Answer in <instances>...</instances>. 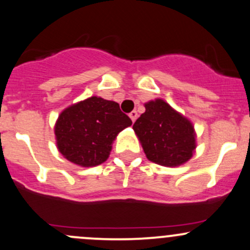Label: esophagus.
Masks as SVG:
<instances>
[{
    "label": "esophagus",
    "mask_w": 250,
    "mask_h": 250,
    "mask_svg": "<svg viewBox=\"0 0 250 250\" xmlns=\"http://www.w3.org/2000/svg\"><path fill=\"white\" fill-rule=\"evenodd\" d=\"M129 117H130V120H132V122L134 123L135 122L136 118H138V112H136L135 110H133V111L129 114Z\"/></svg>",
    "instance_id": "esophagus-1"
}]
</instances>
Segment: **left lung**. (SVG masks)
I'll use <instances>...</instances> for the list:
<instances>
[{
	"label": "left lung",
	"instance_id": "1",
	"mask_svg": "<svg viewBox=\"0 0 250 250\" xmlns=\"http://www.w3.org/2000/svg\"><path fill=\"white\" fill-rule=\"evenodd\" d=\"M145 107L133 129L147 158L163 167H178L188 162L196 147L190 121L162 99L148 102Z\"/></svg>",
	"mask_w": 250,
	"mask_h": 250
}]
</instances>
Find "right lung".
Instances as JSON below:
<instances>
[{
	"label": "right lung",
	"mask_w": 250,
	"mask_h": 250,
	"mask_svg": "<svg viewBox=\"0 0 250 250\" xmlns=\"http://www.w3.org/2000/svg\"><path fill=\"white\" fill-rule=\"evenodd\" d=\"M132 125L120 105L91 97L63 110L55 125L62 156L80 167H96L109 157L117 134Z\"/></svg>",
	"instance_id": "right-lung-1"
}]
</instances>
